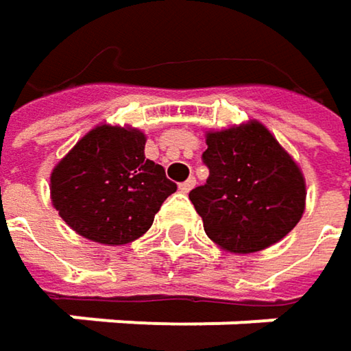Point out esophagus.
Instances as JSON below:
<instances>
[{"mask_svg": "<svg viewBox=\"0 0 351 351\" xmlns=\"http://www.w3.org/2000/svg\"><path fill=\"white\" fill-rule=\"evenodd\" d=\"M195 184H197V180H195V178L191 176V178H186L184 182H180V184H178V189H180V193H189V191H191V189H193Z\"/></svg>", "mask_w": 351, "mask_h": 351, "instance_id": "34e87169", "label": "esophagus"}]
</instances>
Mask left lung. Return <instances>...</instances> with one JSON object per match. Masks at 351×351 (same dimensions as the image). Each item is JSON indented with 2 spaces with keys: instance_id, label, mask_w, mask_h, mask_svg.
<instances>
[{
  "instance_id": "1",
  "label": "left lung",
  "mask_w": 351,
  "mask_h": 351,
  "mask_svg": "<svg viewBox=\"0 0 351 351\" xmlns=\"http://www.w3.org/2000/svg\"><path fill=\"white\" fill-rule=\"evenodd\" d=\"M203 162L209 178L189 199L219 247L260 252L280 242L303 217V173L260 121L209 132Z\"/></svg>"
}]
</instances>
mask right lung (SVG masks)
Instances as JSON below:
<instances>
[{"label":"right lung","instance_id":"add662e5","mask_svg":"<svg viewBox=\"0 0 351 351\" xmlns=\"http://www.w3.org/2000/svg\"><path fill=\"white\" fill-rule=\"evenodd\" d=\"M144 146L146 136L140 130L104 123L54 167L52 205L79 236L121 245L150 230L176 184L160 165L144 156Z\"/></svg>","mask_w":351,"mask_h":351}]
</instances>
